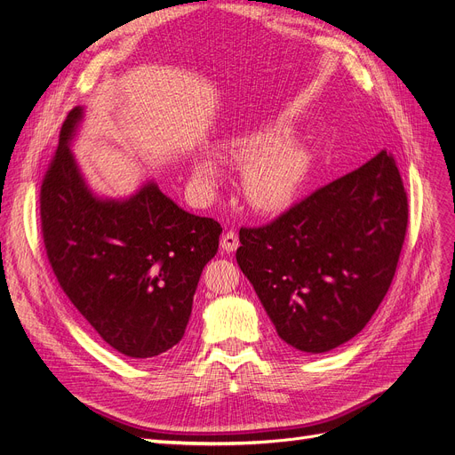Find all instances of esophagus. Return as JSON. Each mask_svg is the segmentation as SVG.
I'll use <instances>...</instances> for the list:
<instances>
[{
  "instance_id": "1",
  "label": "esophagus",
  "mask_w": 455,
  "mask_h": 455,
  "mask_svg": "<svg viewBox=\"0 0 455 455\" xmlns=\"http://www.w3.org/2000/svg\"><path fill=\"white\" fill-rule=\"evenodd\" d=\"M240 245V240H238V234L234 230H228L223 234L221 238V249L225 251V253H234V251L238 249Z\"/></svg>"
}]
</instances>
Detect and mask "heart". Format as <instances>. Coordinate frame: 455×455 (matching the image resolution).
<instances>
[{"label":"heart","mask_w":455,"mask_h":455,"mask_svg":"<svg viewBox=\"0 0 455 455\" xmlns=\"http://www.w3.org/2000/svg\"><path fill=\"white\" fill-rule=\"evenodd\" d=\"M287 129L266 125L245 131L223 144L225 156L243 164L242 193L247 204L257 212H277L296 195L309 168V151L296 139H283ZM195 180L212 188L217 168L206 157L193 163Z\"/></svg>","instance_id":"1"}]
</instances>
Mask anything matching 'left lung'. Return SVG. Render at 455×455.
Listing matches in <instances>:
<instances>
[{"instance_id": "obj_1", "label": "left lung", "mask_w": 455, "mask_h": 455, "mask_svg": "<svg viewBox=\"0 0 455 455\" xmlns=\"http://www.w3.org/2000/svg\"><path fill=\"white\" fill-rule=\"evenodd\" d=\"M409 221L390 151L240 230L236 260L283 343L321 355L363 330L388 292Z\"/></svg>"}]
</instances>
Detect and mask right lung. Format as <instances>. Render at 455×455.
I'll list each match as a JSON object with an SVG mask.
<instances>
[{"mask_svg":"<svg viewBox=\"0 0 455 455\" xmlns=\"http://www.w3.org/2000/svg\"><path fill=\"white\" fill-rule=\"evenodd\" d=\"M82 117V107L67 116L43 180L46 255L100 339L129 358H156L181 341L223 228L181 210L156 181L127 198L97 196L71 151Z\"/></svg>","mask_w":455,"mask_h":455,"instance_id":"add662e5","label":"right lung"}]
</instances>
